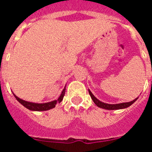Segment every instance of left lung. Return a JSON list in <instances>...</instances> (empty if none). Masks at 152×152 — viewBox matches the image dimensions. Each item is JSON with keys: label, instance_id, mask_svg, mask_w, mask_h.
Segmentation results:
<instances>
[{"label": "left lung", "instance_id": "obj_1", "mask_svg": "<svg viewBox=\"0 0 152 152\" xmlns=\"http://www.w3.org/2000/svg\"><path fill=\"white\" fill-rule=\"evenodd\" d=\"M88 91H89V94L91 95V99H92L94 103L98 107L105 109V110H119V109H124V108H126V107H129V106H131L132 103H135V102L136 101L137 99H138V97H137L135 98L134 100L128 102V103H118V104H108V103H103V102L97 100V99H96L94 95H93V94L91 92L90 90H88Z\"/></svg>", "mask_w": 152, "mask_h": 152}]
</instances>
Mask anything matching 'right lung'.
I'll list each match as a JSON object with an SVG mask.
<instances>
[{
    "instance_id": "1",
    "label": "right lung",
    "mask_w": 152,
    "mask_h": 152,
    "mask_svg": "<svg viewBox=\"0 0 152 152\" xmlns=\"http://www.w3.org/2000/svg\"><path fill=\"white\" fill-rule=\"evenodd\" d=\"M64 94H65V88L63 89L62 92H61L59 97L58 98V100H53V101L52 102L45 103H31V102L25 101V100H22V99H20V98L17 97L15 94H13V95H14V96L16 97V99H17V100H18V101L20 102L23 106H24L26 108L29 109V110H30L45 111V110H50V109L54 108L57 103H61V100H63Z\"/></svg>"
}]
</instances>
